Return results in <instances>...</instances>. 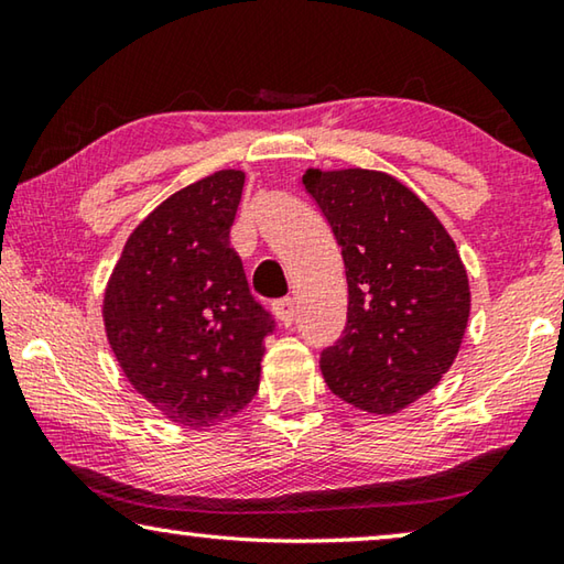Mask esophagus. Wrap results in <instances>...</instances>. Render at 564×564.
<instances>
[{"label": "esophagus", "instance_id": "34e87169", "mask_svg": "<svg viewBox=\"0 0 564 564\" xmlns=\"http://www.w3.org/2000/svg\"><path fill=\"white\" fill-rule=\"evenodd\" d=\"M273 308H275V316L281 318L283 326H291L293 318H295V301L293 299H281V301L273 303Z\"/></svg>", "mask_w": 564, "mask_h": 564}]
</instances>
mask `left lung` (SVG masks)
<instances>
[{
  "mask_svg": "<svg viewBox=\"0 0 564 564\" xmlns=\"http://www.w3.org/2000/svg\"><path fill=\"white\" fill-rule=\"evenodd\" d=\"M303 186L340 246L346 328L321 350L328 388L368 413H398L447 368L470 316V289L443 224L380 171H305Z\"/></svg>",
  "mask_w": 564,
  "mask_h": 564,
  "instance_id": "left-lung-1",
  "label": "left lung"
}]
</instances>
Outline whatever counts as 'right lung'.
Instances as JSON below:
<instances>
[{"label":"right lung","mask_w":564,"mask_h":564,"mask_svg":"<svg viewBox=\"0 0 564 564\" xmlns=\"http://www.w3.org/2000/svg\"><path fill=\"white\" fill-rule=\"evenodd\" d=\"M241 171L176 191L129 236L104 323L129 383L174 423L216 425L259 390L275 318L253 299L231 248Z\"/></svg>","instance_id":"obj_1"}]
</instances>
